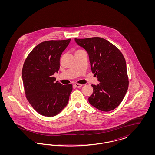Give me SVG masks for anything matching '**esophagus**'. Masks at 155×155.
<instances>
[{
    "label": "esophagus",
    "mask_w": 155,
    "mask_h": 155,
    "mask_svg": "<svg viewBox=\"0 0 155 155\" xmlns=\"http://www.w3.org/2000/svg\"><path fill=\"white\" fill-rule=\"evenodd\" d=\"M74 86L77 88H81V87L82 86V84H75Z\"/></svg>",
    "instance_id": "1"
}]
</instances>
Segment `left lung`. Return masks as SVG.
I'll list each match as a JSON object with an SVG mask.
<instances>
[{
  "mask_svg": "<svg viewBox=\"0 0 155 155\" xmlns=\"http://www.w3.org/2000/svg\"><path fill=\"white\" fill-rule=\"evenodd\" d=\"M77 44L88 53L92 72L99 83L92 85L89 103L97 109L109 111L122 102L128 88L126 62L114 45L99 37L75 38Z\"/></svg>",
  "mask_w": 155,
  "mask_h": 155,
  "instance_id": "left-lung-1",
  "label": "left lung"
}]
</instances>
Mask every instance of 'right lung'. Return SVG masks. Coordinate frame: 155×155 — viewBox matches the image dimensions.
<instances>
[{"instance_id":"1","label":"right lung","mask_w":155,"mask_h":155,"mask_svg":"<svg viewBox=\"0 0 155 155\" xmlns=\"http://www.w3.org/2000/svg\"><path fill=\"white\" fill-rule=\"evenodd\" d=\"M71 39L47 41L36 46L25 60L22 70L26 97L40 114L53 117L66 107L73 90L71 84L62 85L53 74L60 68V60Z\"/></svg>"}]
</instances>
